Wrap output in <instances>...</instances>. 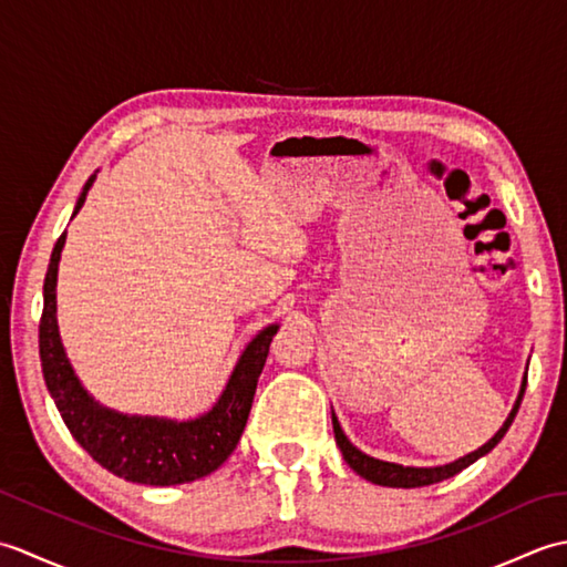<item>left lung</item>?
Returning a JSON list of instances; mask_svg holds the SVG:
<instances>
[{
	"label": "left lung",
	"instance_id": "left-lung-1",
	"mask_svg": "<svg viewBox=\"0 0 567 567\" xmlns=\"http://www.w3.org/2000/svg\"><path fill=\"white\" fill-rule=\"evenodd\" d=\"M526 392V375L522 380V390H519V396H516V402L512 406V412L507 416V421H504L502 429L492 436L485 445H480L477 451L467 453L463 457H457V461L453 463H445V465H433V467H414V465H400V463H388V461H380V457H372L368 453H363L360 449H355V445L348 441V436L343 433L341 424H339V416L333 414L331 409V421H333V436H336V443H339V449L343 453V461L351 465L355 473L360 477H365L368 483H375V485H382V487H426V485H433V483H441V480H449L453 475L461 473V470H465L467 465H473L475 461H480V457L487 455L495 445L504 439V433L509 431L512 421L516 416V412H519V404H522V396Z\"/></svg>",
	"mask_w": 567,
	"mask_h": 567
}]
</instances>
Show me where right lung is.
Returning <instances> with one entry per match:
<instances>
[{"instance_id":"obj_1","label":"right lung","mask_w":567,"mask_h":567,"mask_svg":"<svg viewBox=\"0 0 567 567\" xmlns=\"http://www.w3.org/2000/svg\"><path fill=\"white\" fill-rule=\"evenodd\" d=\"M94 177L97 175H92L84 183L72 216H78L82 209ZM63 246L65 234L58 238L51 252V262H48L43 282L39 353L45 388L51 392L72 439L102 467L128 480V483L171 487L214 473L234 453L240 433L246 429L252 394H256L258 378L270 351V341L277 329H280V323L265 327L244 348L231 378H228L224 392L209 412L187 421L116 412V409L100 404L82 388L80 378L70 365L63 341H60L55 287Z\"/></svg>"}]
</instances>
